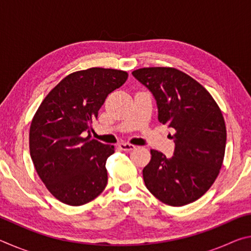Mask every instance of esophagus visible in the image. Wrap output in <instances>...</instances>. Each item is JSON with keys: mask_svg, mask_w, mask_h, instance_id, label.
I'll return each instance as SVG.
<instances>
[{"mask_svg": "<svg viewBox=\"0 0 251 251\" xmlns=\"http://www.w3.org/2000/svg\"><path fill=\"white\" fill-rule=\"evenodd\" d=\"M120 148L125 151H134L136 146L131 145V144H128V143H122V144H120Z\"/></svg>", "mask_w": 251, "mask_h": 251, "instance_id": "esophagus-1", "label": "esophagus"}]
</instances>
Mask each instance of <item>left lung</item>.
<instances>
[{
	"label": "left lung",
	"mask_w": 251,
	"mask_h": 251,
	"mask_svg": "<svg viewBox=\"0 0 251 251\" xmlns=\"http://www.w3.org/2000/svg\"><path fill=\"white\" fill-rule=\"evenodd\" d=\"M133 75L154 95L158 121L175 130L173 157L151 151L143 169L147 189L169 206L196 201L223 166L227 130L222 110L201 84L174 67H144Z\"/></svg>",
	"instance_id": "obj_1"
}]
</instances>
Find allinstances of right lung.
<instances>
[{
    "mask_svg": "<svg viewBox=\"0 0 251 251\" xmlns=\"http://www.w3.org/2000/svg\"><path fill=\"white\" fill-rule=\"evenodd\" d=\"M127 77L125 71L101 67L74 72L37 108L29 127V154L41 180L63 203L85 205L107 185L105 164L115 151L92 139L90 129L106 97Z\"/></svg>",
    "mask_w": 251,
    "mask_h": 251,
    "instance_id": "obj_1",
    "label": "right lung"
}]
</instances>
